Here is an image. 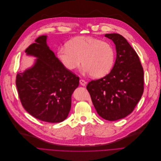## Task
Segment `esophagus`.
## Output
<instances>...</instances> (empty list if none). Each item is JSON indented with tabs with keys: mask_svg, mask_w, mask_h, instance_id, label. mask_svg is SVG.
Here are the masks:
<instances>
[{
	"mask_svg": "<svg viewBox=\"0 0 161 161\" xmlns=\"http://www.w3.org/2000/svg\"><path fill=\"white\" fill-rule=\"evenodd\" d=\"M79 82H80V85H81L82 86H85L86 85V82L85 80H83V79H80V80H79Z\"/></svg>",
	"mask_w": 161,
	"mask_h": 161,
	"instance_id": "1",
	"label": "esophagus"
}]
</instances>
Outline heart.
Masks as SVG:
<instances>
[{
  "mask_svg": "<svg viewBox=\"0 0 161 161\" xmlns=\"http://www.w3.org/2000/svg\"><path fill=\"white\" fill-rule=\"evenodd\" d=\"M58 59L69 71L79 67L94 78H101L110 73L114 63L115 52L108 42L92 36H76L57 52Z\"/></svg>",
  "mask_w": 161,
  "mask_h": 161,
  "instance_id": "1",
  "label": "heart"
}]
</instances>
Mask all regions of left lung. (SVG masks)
I'll return each instance as SVG.
<instances>
[{
    "mask_svg": "<svg viewBox=\"0 0 161 161\" xmlns=\"http://www.w3.org/2000/svg\"><path fill=\"white\" fill-rule=\"evenodd\" d=\"M116 46L117 58L111 72L86 86L99 116L108 120L123 119L134 109L143 92V69L138 55L117 33L105 34Z\"/></svg>",
    "mask_w": 161,
    "mask_h": 161,
    "instance_id": "left-lung-1",
    "label": "left lung"
}]
</instances>
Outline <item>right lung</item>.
<instances>
[{
  "label": "right lung",
  "mask_w": 161,
  "mask_h": 161,
  "mask_svg": "<svg viewBox=\"0 0 161 161\" xmlns=\"http://www.w3.org/2000/svg\"><path fill=\"white\" fill-rule=\"evenodd\" d=\"M25 50L36 57V62L24 73H18L16 85L24 108L35 118L56 123L64 121L71 106V95L79 77L67 70L47 44L42 35Z\"/></svg>",
  "instance_id": "add662e5"
}]
</instances>
